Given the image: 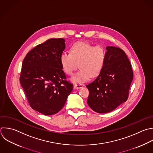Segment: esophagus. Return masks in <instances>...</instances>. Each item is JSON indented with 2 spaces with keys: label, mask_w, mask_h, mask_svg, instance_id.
<instances>
[{
  "label": "esophagus",
  "mask_w": 153,
  "mask_h": 153,
  "mask_svg": "<svg viewBox=\"0 0 153 153\" xmlns=\"http://www.w3.org/2000/svg\"><path fill=\"white\" fill-rule=\"evenodd\" d=\"M84 85L81 84H74V88H77V89H79V88H81Z\"/></svg>",
  "instance_id": "1"
}]
</instances>
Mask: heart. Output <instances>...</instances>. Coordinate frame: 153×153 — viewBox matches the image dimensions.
Segmentation results:
<instances>
[{
    "label": "heart",
    "mask_w": 153,
    "mask_h": 153,
    "mask_svg": "<svg viewBox=\"0 0 153 153\" xmlns=\"http://www.w3.org/2000/svg\"><path fill=\"white\" fill-rule=\"evenodd\" d=\"M105 60V52L101 47H94L85 42H78L70 48V53L63 52L60 62L64 72L69 76L78 68L79 70L71 80L75 83H82L90 77L97 76L102 72Z\"/></svg>",
    "instance_id": "obj_1"
}]
</instances>
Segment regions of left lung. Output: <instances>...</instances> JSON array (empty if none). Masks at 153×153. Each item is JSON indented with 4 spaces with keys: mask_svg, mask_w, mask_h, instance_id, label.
<instances>
[{
    "mask_svg": "<svg viewBox=\"0 0 153 153\" xmlns=\"http://www.w3.org/2000/svg\"><path fill=\"white\" fill-rule=\"evenodd\" d=\"M103 68L97 78L86 85L87 103L97 113H108L126 102L133 80L131 63L124 51L107 47Z\"/></svg>",
    "mask_w": 153,
    "mask_h": 153,
    "instance_id": "obj_1",
    "label": "left lung"
}]
</instances>
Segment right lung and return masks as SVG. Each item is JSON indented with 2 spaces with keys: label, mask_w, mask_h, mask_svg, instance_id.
I'll use <instances>...</instances> for the list:
<instances>
[{
  "label": "right lung",
  "mask_w": 153,
  "mask_h": 153,
  "mask_svg": "<svg viewBox=\"0 0 153 153\" xmlns=\"http://www.w3.org/2000/svg\"><path fill=\"white\" fill-rule=\"evenodd\" d=\"M65 42L63 38L50 39L38 45L22 63L20 81L27 101L32 109L45 115L60 111L73 90L60 62Z\"/></svg>",
  "instance_id": "add662e5"
}]
</instances>
